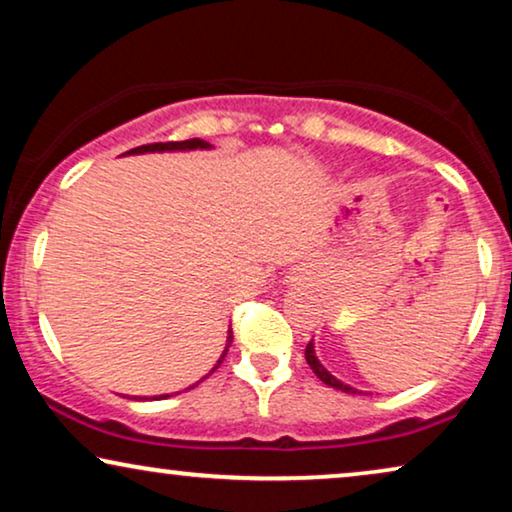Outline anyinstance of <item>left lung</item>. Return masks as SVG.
<instances>
[{"label":"left lung","mask_w":512,"mask_h":512,"mask_svg":"<svg viewBox=\"0 0 512 512\" xmlns=\"http://www.w3.org/2000/svg\"><path fill=\"white\" fill-rule=\"evenodd\" d=\"M305 359H307V363H310L312 373L317 375L321 382L328 384V387H333V389H340V391H345V394H361L359 389H354V387H349V384L340 382L338 377L331 375V373H328V370H326L324 366H321V361L317 359V352H314V342H312V340L307 342V347H305Z\"/></svg>","instance_id":"8db88e82"}]
</instances>
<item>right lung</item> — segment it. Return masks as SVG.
<instances>
[{"instance_id": "add662e5", "label": "right lung", "mask_w": 512, "mask_h": 512, "mask_svg": "<svg viewBox=\"0 0 512 512\" xmlns=\"http://www.w3.org/2000/svg\"><path fill=\"white\" fill-rule=\"evenodd\" d=\"M195 149H212V144L209 142H205V139H186V142H158V144H144V146H137V149H130L128 151V156H135V153H160V151H195ZM230 342H233V331H230L228 328V338H226V349H223L221 352V356H219V361H216V366L209 370V373L205 375V377H209L214 373L216 368L221 366V361L226 359V354H228V347H230ZM205 377H202V380H205ZM200 380V382H202ZM198 384V382H195ZM193 384V387H195ZM193 387H188V389H193ZM137 398V396H135ZM153 398H170V394H163V396H153ZM146 401V398H144Z\"/></svg>"}]
</instances>
